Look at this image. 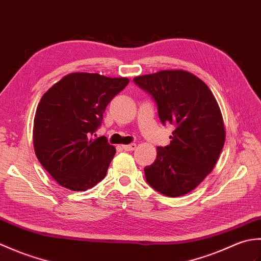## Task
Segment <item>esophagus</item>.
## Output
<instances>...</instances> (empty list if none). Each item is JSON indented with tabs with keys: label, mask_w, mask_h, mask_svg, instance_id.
Segmentation results:
<instances>
[{
	"label": "esophagus",
	"mask_w": 261,
	"mask_h": 261,
	"mask_svg": "<svg viewBox=\"0 0 261 261\" xmlns=\"http://www.w3.org/2000/svg\"><path fill=\"white\" fill-rule=\"evenodd\" d=\"M136 147H137L136 143H130V145L122 146V149H123V150H125V151H132V150H135Z\"/></svg>",
	"instance_id": "obj_1"
}]
</instances>
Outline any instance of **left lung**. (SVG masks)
I'll list each match as a JSON object with an SVG mask.
<instances>
[{
    "label": "left lung",
    "instance_id": "left-lung-1",
    "mask_svg": "<svg viewBox=\"0 0 261 261\" xmlns=\"http://www.w3.org/2000/svg\"><path fill=\"white\" fill-rule=\"evenodd\" d=\"M134 82L152 96L162 123L176 126L169 145L158 147L154 163L145 167L147 182L166 196L185 195L212 171L222 151L219 104L207 85L186 70H160Z\"/></svg>",
    "mask_w": 261,
    "mask_h": 261
}]
</instances>
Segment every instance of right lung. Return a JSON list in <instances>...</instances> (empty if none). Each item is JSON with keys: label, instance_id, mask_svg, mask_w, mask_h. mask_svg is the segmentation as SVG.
<instances>
[{"label": "right lung", "instance_id": "obj_1", "mask_svg": "<svg viewBox=\"0 0 261 261\" xmlns=\"http://www.w3.org/2000/svg\"><path fill=\"white\" fill-rule=\"evenodd\" d=\"M126 77L71 73L43 94L33 121L39 162L59 185L84 192L107 175L115 148L93 139L108 104L127 85Z\"/></svg>", "mask_w": 261, "mask_h": 261}]
</instances>
